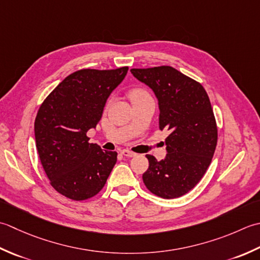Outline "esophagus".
<instances>
[{
	"label": "esophagus",
	"instance_id": "esophagus-1",
	"mask_svg": "<svg viewBox=\"0 0 260 260\" xmlns=\"http://www.w3.org/2000/svg\"><path fill=\"white\" fill-rule=\"evenodd\" d=\"M121 153H122V155L125 156V157H136V156H137L136 152L130 151V150H128V149H123L122 151H121Z\"/></svg>",
	"mask_w": 260,
	"mask_h": 260
}]
</instances>
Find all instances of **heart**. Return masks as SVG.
Segmentation results:
<instances>
[{
    "label": "heart",
    "instance_id": "1",
    "mask_svg": "<svg viewBox=\"0 0 260 260\" xmlns=\"http://www.w3.org/2000/svg\"><path fill=\"white\" fill-rule=\"evenodd\" d=\"M147 95H149V94H148V92L146 91V89L140 88V87L132 88V89H130L129 93H128V96H129V99L131 100V102H132V101L137 100V99L147 96Z\"/></svg>",
    "mask_w": 260,
    "mask_h": 260
}]
</instances>
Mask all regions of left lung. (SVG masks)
<instances>
[{"mask_svg":"<svg viewBox=\"0 0 260 260\" xmlns=\"http://www.w3.org/2000/svg\"><path fill=\"white\" fill-rule=\"evenodd\" d=\"M158 99L159 129L168 130L167 155L158 161L146 155V187L162 199H176L195 187L209 168L218 142V126L210 99L195 79L174 67L132 68Z\"/></svg>","mask_w":260,"mask_h":260,"instance_id":"8db88e82","label":"left lung"}]
</instances>
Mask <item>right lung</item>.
I'll return each instance as SVG.
<instances>
[{"instance_id": "1", "label": "right lung", "mask_w": 260, "mask_h": 260, "mask_svg": "<svg viewBox=\"0 0 260 260\" xmlns=\"http://www.w3.org/2000/svg\"><path fill=\"white\" fill-rule=\"evenodd\" d=\"M126 72V66L74 72L40 105L35 121L37 150L50 185L63 197L91 199L107 183L118 152L89 144L86 134L99 123L109 95Z\"/></svg>"}]
</instances>
